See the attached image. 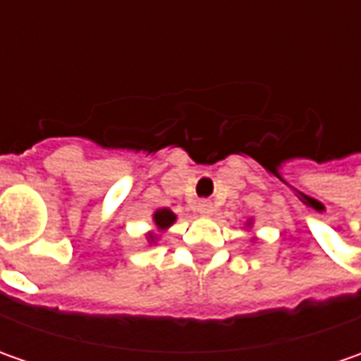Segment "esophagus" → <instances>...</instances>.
Here are the masks:
<instances>
[{
  "mask_svg": "<svg viewBox=\"0 0 361 361\" xmlns=\"http://www.w3.org/2000/svg\"><path fill=\"white\" fill-rule=\"evenodd\" d=\"M213 211H215V207H213V202L211 201L197 202V213H199V215L209 216V215H213Z\"/></svg>",
  "mask_w": 361,
  "mask_h": 361,
  "instance_id": "1",
  "label": "esophagus"
}]
</instances>
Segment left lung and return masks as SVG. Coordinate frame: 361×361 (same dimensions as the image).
<instances>
[{"mask_svg": "<svg viewBox=\"0 0 361 361\" xmlns=\"http://www.w3.org/2000/svg\"><path fill=\"white\" fill-rule=\"evenodd\" d=\"M245 227H247V231L251 229V227H253V219H247V223H245ZM251 241H255V237H253Z\"/></svg>", "mask_w": 361, "mask_h": 361, "instance_id": "8db88e82", "label": "left lung"}]
</instances>
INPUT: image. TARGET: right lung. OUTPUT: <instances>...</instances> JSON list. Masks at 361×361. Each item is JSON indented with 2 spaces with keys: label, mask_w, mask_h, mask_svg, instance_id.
I'll list each match as a JSON object with an SVG mask.
<instances>
[{
  "label": "right lung",
  "mask_w": 361,
  "mask_h": 361,
  "mask_svg": "<svg viewBox=\"0 0 361 361\" xmlns=\"http://www.w3.org/2000/svg\"><path fill=\"white\" fill-rule=\"evenodd\" d=\"M174 223H176V215H174L171 209H157L152 213V227H154V231H148L146 233L148 245H154V243L159 241L160 233H164L169 227H173Z\"/></svg>",
  "instance_id": "obj_1"
}]
</instances>
